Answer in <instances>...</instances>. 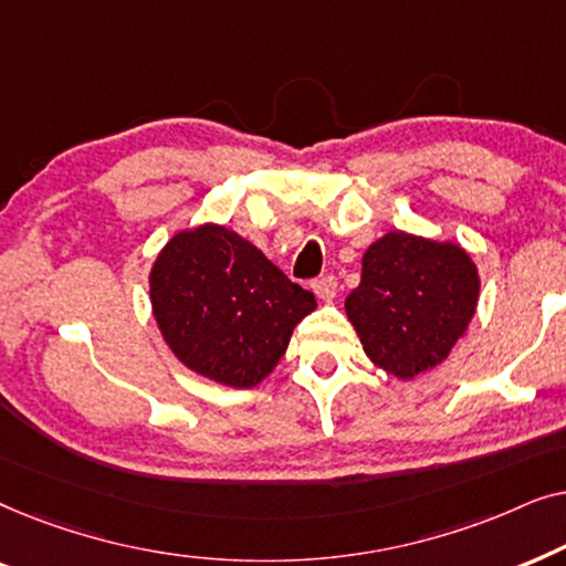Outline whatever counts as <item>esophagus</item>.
<instances>
[{
	"label": "esophagus",
	"instance_id": "34e87169",
	"mask_svg": "<svg viewBox=\"0 0 566 566\" xmlns=\"http://www.w3.org/2000/svg\"><path fill=\"white\" fill-rule=\"evenodd\" d=\"M312 289L322 301H332L337 296V277L335 275H322L312 283Z\"/></svg>",
	"mask_w": 566,
	"mask_h": 566
}]
</instances>
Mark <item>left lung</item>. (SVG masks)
Here are the masks:
<instances>
[{
	"label": "left lung",
	"instance_id": "obj_1",
	"mask_svg": "<svg viewBox=\"0 0 566 566\" xmlns=\"http://www.w3.org/2000/svg\"><path fill=\"white\" fill-rule=\"evenodd\" d=\"M479 268L459 242L389 231L363 254L345 314L374 366L399 381L440 366L467 335L479 304Z\"/></svg>",
	"mask_w": 566,
	"mask_h": 566
}]
</instances>
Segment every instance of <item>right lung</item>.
<instances>
[{
    "mask_svg": "<svg viewBox=\"0 0 566 566\" xmlns=\"http://www.w3.org/2000/svg\"><path fill=\"white\" fill-rule=\"evenodd\" d=\"M149 298L175 358L231 389L265 381L316 308L312 291L223 223L175 231L151 262Z\"/></svg>",
    "mask_w": 566,
    "mask_h": 566,
    "instance_id": "obj_1",
    "label": "right lung"
}]
</instances>
